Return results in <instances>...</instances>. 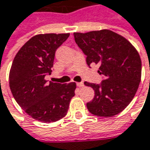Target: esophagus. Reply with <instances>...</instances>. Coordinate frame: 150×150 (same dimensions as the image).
Masks as SVG:
<instances>
[{"label": "esophagus", "mask_w": 150, "mask_h": 150, "mask_svg": "<svg viewBox=\"0 0 150 150\" xmlns=\"http://www.w3.org/2000/svg\"><path fill=\"white\" fill-rule=\"evenodd\" d=\"M77 87H79V88H83V87H84V83H83V82H78V83H77Z\"/></svg>", "instance_id": "obj_1"}]
</instances>
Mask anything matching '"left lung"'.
I'll return each instance as SVG.
<instances>
[{"label": "left lung", "instance_id": "8db88e82", "mask_svg": "<svg viewBox=\"0 0 150 150\" xmlns=\"http://www.w3.org/2000/svg\"><path fill=\"white\" fill-rule=\"evenodd\" d=\"M78 46L87 56V63L100 66L105 80L100 85L85 81L94 90V98L87 103L88 111L99 117H113L133 100L142 75L140 56L123 36L107 29L86 33H74Z\"/></svg>", "mask_w": 150, "mask_h": 150}]
</instances>
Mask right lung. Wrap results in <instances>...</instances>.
<instances>
[{"mask_svg": "<svg viewBox=\"0 0 150 150\" xmlns=\"http://www.w3.org/2000/svg\"><path fill=\"white\" fill-rule=\"evenodd\" d=\"M69 33L35 35L17 52L9 72V87L21 108L43 123L60 120L75 96V82L60 84L45 79L52 72L55 52Z\"/></svg>", "mask_w": 150, "mask_h": 150, "instance_id": "add662e5", "label": "right lung"}]
</instances>
